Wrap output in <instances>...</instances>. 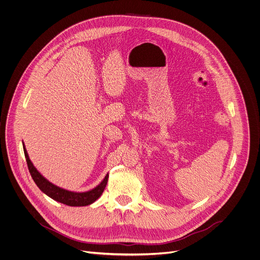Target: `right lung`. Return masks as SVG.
<instances>
[{"instance_id": "add662e5", "label": "right lung", "mask_w": 260, "mask_h": 260, "mask_svg": "<svg viewBox=\"0 0 260 260\" xmlns=\"http://www.w3.org/2000/svg\"><path fill=\"white\" fill-rule=\"evenodd\" d=\"M23 144V151L26 158V163L28 166V170L30 172V176L32 180L35 181L36 185L40 188V190L45 193L47 196L52 198L53 200L63 203L68 206H88L94 203L103 193L107 182L109 175L107 174L106 177L103 179V181L94 189L86 191V192H72L65 190L63 188H60L51 182H49L45 177H43L40 171L35 167L32 162L29 159V156L27 154V151L25 149L24 143Z\"/></svg>"}]
</instances>
